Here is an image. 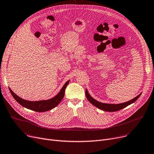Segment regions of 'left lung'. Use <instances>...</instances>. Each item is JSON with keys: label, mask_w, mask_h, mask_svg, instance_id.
<instances>
[{"label": "left lung", "mask_w": 154, "mask_h": 154, "mask_svg": "<svg viewBox=\"0 0 154 154\" xmlns=\"http://www.w3.org/2000/svg\"><path fill=\"white\" fill-rule=\"evenodd\" d=\"M141 94H142V93H140L139 95L135 97L134 99L129 100L127 102H124V103H118V104H110V103H102V102H100L97 100H95L90 95V94H88L87 90L86 89V91H85V95H86V97L88 101H89L92 104H93L94 106H95L96 107H97L102 110L107 111V112H116V111L120 110L121 109L126 107L127 106H129V105H131V103L135 102L137 99H139V97L140 96Z\"/></svg>", "instance_id": "left-lung-1"}]
</instances>
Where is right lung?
<instances>
[{
	"instance_id": "add662e5",
	"label": "right lung",
	"mask_w": 154,
	"mask_h": 154,
	"mask_svg": "<svg viewBox=\"0 0 154 154\" xmlns=\"http://www.w3.org/2000/svg\"><path fill=\"white\" fill-rule=\"evenodd\" d=\"M70 80H68L66 83L64 84V85L62 87V89L59 92V94L54 97L53 98L46 100H39V101H29L24 100L19 96L16 95L11 89L9 88L10 92L13 96L14 99L17 101L19 104H20L23 107H26L27 109L32 110L36 112H46L48 110H50L56 106H57V105L60 102L62 99L64 97L65 94V90L68 84L69 83Z\"/></svg>"
}]
</instances>
